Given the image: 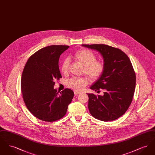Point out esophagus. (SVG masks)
I'll use <instances>...</instances> for the list:
<instances>
[{
	"label": "esophagus",
	"mask_w": 155,
	"mask_h": 155,
	"mask_svg": "<svg viewBox=\"0 0 155 155\" xmlns=\"http://www.w3.org/2000/svg\"><path fill=\"white\" fill-rule=\"evenodd\" d=\"M81 94L80 92H78V91H74V95H78V94Z\"/></svg>",
	"instance_id": "34e87169"
}]
</instances>
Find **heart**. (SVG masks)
Instances as JSON below:
<instances>
[{
    "label": "heart",
    "instance_id": "1",
    "mask_svg": "<svg viewBox=\"0 0 155 155\" xmlns=\"http://www.w3.org/2000/svg\"><path fill=\"white\" fill-rule=\"evenodd\" d=\"M75 60L84 67V72L91 80L97 79L103 73V64L96 60L95 54L88 49H82L76 52L74 55ZM70 62L68 59H65L61 66V70L63 73L68 71ZM88 84L86 78H72L67 81V85L70 88L80 91L84 88Z\"/></svg>",
    "mask_w": 155,
    "mask_h": 155
}]
</instances>
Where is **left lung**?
I'll return each mask as SVG.
<instances>
[{
  "label": "left lung",
  "mask_w": 155,
  "mask_h": 155,
  "mask_svg": "<svg viewBox=\"0 0 155 155\" xmlns=\"http://www.w3.org/2000/svg\"><path fill=\"white\" fill-rule=\"evenodd\" d=\"M81 45L100 53L104 63L102 74L90 89L104 92L102 96L87 94L89 112L103 121L116 120L127 110L134 94L136 76L130 60L119 49L106 45Z\"/></svg>",
  "instance_id": "8db88e82"
}]
</instances>
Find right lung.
I'll return each instance as SVG.
<instances>
[{"instance_id": "1", "label": "right lung", "mask_w": 155, "mask_h": 155, "mask_svg": "<svg viewBox=\"0 0 155 155\" xmlns=\"http://www.w3.org/2000/svg\"><path fill=\"white\" fill-rule=\"evenodd\" d=\"M69 48L51 45L38 51L27 61L21 76L22 97L28 110L37 118L52 122L62 118L71 102L74 92L54 88L55 80L61 78L60 56Z\"/></svg>"}]
</instances>
